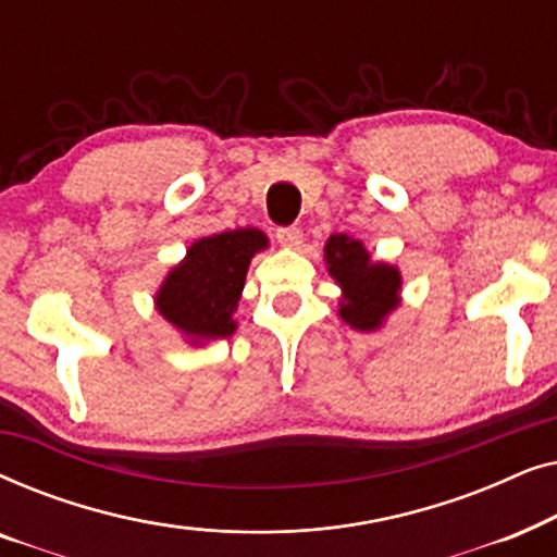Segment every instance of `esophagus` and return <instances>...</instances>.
<instances>
[{
	"label": "esophagus",
	"instance_id": "34e87169",
	"mask_svg": "<svg viewBox=\"0 0 557 557\" xmlns=\"http://www.w3.org/2000/svg\"><path fill=\"white\" fill-rule=\"evenodd\" d=\"M276 238H278L281 246H286V248H299L301 240H304V233H301L296 225H286V227H278Z\"/></svg>",
	"mask_w": 557,
	"mask_h": 557
}]
</instances>
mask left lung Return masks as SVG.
I'll return each mask as SVG.
<instances>
[{"label": "left lung", "mask_w": 557, "mask_h": 557, "mask_svg": "<svg viewBox=\"0 0 557 557\" xmlns=\"http://www.w3.org/2000/svg\"><path fill=\"white\" fill-rule=\"evenodd\" d=\"M324 253L332 278L345 288L339 317L355 330H375L387 311L398 307L400 273L393 265L372 263L362 243L347 238L345 233L332 235Z\"/></svg>", "instance_id": "1"}]
</instances>
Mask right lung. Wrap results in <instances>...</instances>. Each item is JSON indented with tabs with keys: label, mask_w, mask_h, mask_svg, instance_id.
<instances>
[{
	"label": "right lung",
	"mask_w": 557,
	"mask_h": 557,
	"mask_svg": "<svg viewBox=\"0 0 557 557\" xmlns=\"http://www.w3.org/2000/svg\"><path fill=\"white\" fill-rule=\"evenodd\" d=\"M265 246L269 240L256 227L200 238L166 276L157 296L159 314L195 342L231 337L248 263Z\"/></svg>",
	"instance_id": "add662e5"
}]
</instances>
